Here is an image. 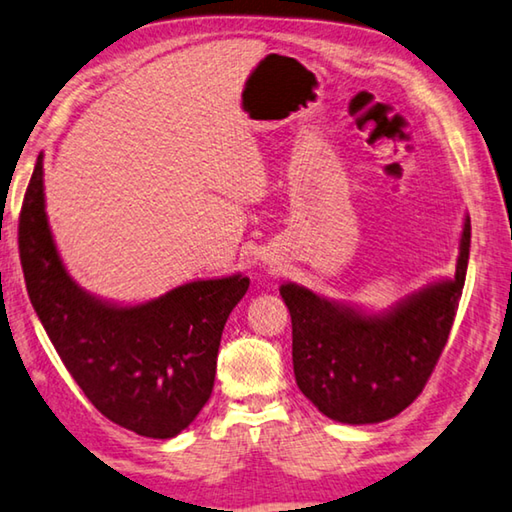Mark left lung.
Here are the masks:
<instances>
[{"instance_id": "obj_1", "label": "left lung", "mask_w": 512, "mask_h": 512, "mask_svg": "<svg viewBox=\"0 0 512 512\" xmlns=\"http://www.w3.org/2000/svg\"><path fill=\"white\" fill-rule=\"evenodd\" d=\"M472 223L465 218L453 280L431 282L392 310L367 314L294 282L280 287L291 314L298 389L342 424H378L417 399L440 360L465 287Z\"/></svg>"}]
</instances>
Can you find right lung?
Wrapping results in <instances>:
<instances>
[{"label": "right lung", "mask_w": 512, "mask_h": 512, "mask_svg": "<svg viewBox=\"0 0 512 512\" xmlns=\"http://www.w3.org/2000/svg\"><path fill=\"white\" fill-rule=\"evenodd\" d=\"M18 243L31 305L86 399L136 435L168 440L182 433L212 396L225 321L250 280L237 273L186 282L141 305L91 296L56 250L43 152L24 193Z\"/></svg>", "instance_id": "1"}]
</instances>
